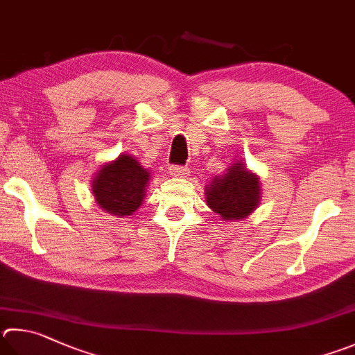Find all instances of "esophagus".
Masks as SVG:
<instances>
[{"mask_svg":"<svg viewBox=\"0 0 355 355\" xmlns=\"http://www.w3.org/2000/svg\"><path fill=\"white\" fill-rule=\"evenodd\" d=\"M169 175L173 178H186L189 177V171L182 166H172L169 169Z\"/></svg>","mask_w":355,"mask_h":355,"instance_id":"obj_1","label":"esophagus"}]
</instances>
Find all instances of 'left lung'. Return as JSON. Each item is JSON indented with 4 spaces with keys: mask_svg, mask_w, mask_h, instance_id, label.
I'll use <instances>...</instances> for the list:
<instances>
[{
    "mask_svg": "<svg viewBox=\"0 0 355 355\" xmlns=\"http://www.w3.org/2000/svg\"><path fill=\"white\" fill-rule=\"evenodd\" d=\"M261 191L259 175L250 171L241 158L205 186L206 205L223 222H242L259 206Z\"/></svg>",
    "mask_w": 355,
    "mask_h": 355,
    "instance_id": "8db88e82",
    "label": "left lung"
}]
</instances>
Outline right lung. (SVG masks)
Masks as SVG:
<instances>
[{
  "label": "right lung",
  "mask_w": 355,
  "mask_h": 355,
  "mask_svg": "<svg viewBox=\"0 0 355 355\" xmlns=\"http://www.w3.org/2000/svg\"><path fill=\"white\" fill-rule=\"evenodd\" d=\"M150 172L139 164V161L121 153L118 158L99 167L94 173L92 191L102 211L124 218L138 211L146 197Z\"/></svg>",
  "instance_id": "right-lung-1"
}]
</instances>
